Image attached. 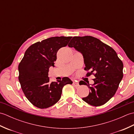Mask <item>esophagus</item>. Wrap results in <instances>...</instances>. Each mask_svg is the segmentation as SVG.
I'll return each instance as SVG.
<instances>
[{
  "instance_id": "1",
  "label": "esophagus",
  "mask_w": 134,
  "mask_h": 134,
  "mask_svg": "<svg viewBox=\"0 0 134 134\" xmlns=\"http://www.w3.org/2000/svg\"><path fill=\"white\" fill-rule=\"evenodd\" d=\"M72 85H73V86H74V87H78L79 86V83H78V82H76L75 81H74L73 82Z\"/></svg>"
}]
</instances>
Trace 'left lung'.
Here are the masks:
<instances>
[{"label": "left lung", "mask_w": 134, "mask_h": 134, "mask_svg": "<svg viewBox=\"0 0 134 134\" xmlns=\"http://www.w3.org/2000/svg\"><path fill=\"white\" fill-rule=\"evenodd\" d=\"M68 46L82 54L84 69L89 71L86 76H95L93 85L82 82L90 89L82 99L92 106L105 104L115 95L123 78V62L112 48L92 36L74 37Z\"/></svg>", "instance_id": "8db88e82"}]
</instances>
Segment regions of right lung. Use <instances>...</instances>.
Wrapping results in <instances>:
<instances>
[{
  "instance_id": "1",
  "label": "right lung",
  "mask_w": 134,
  "mask_h": 134,
  "mask_svg": "<svg viewBox=\"0 0 134 134\" xmlns=\"http://www.w3.org/2000/svg\"><path fill=\"white\" fill-rule=\"evenodd\" d=\"M72 37H53L32 44L27 48L18 65V79L22 90L31 103L41 109L55 104L61 97L64 85L72 84L68 77L49 81V67H55L56 53L67 46Z\"/></svg>"
}]
</instances>
